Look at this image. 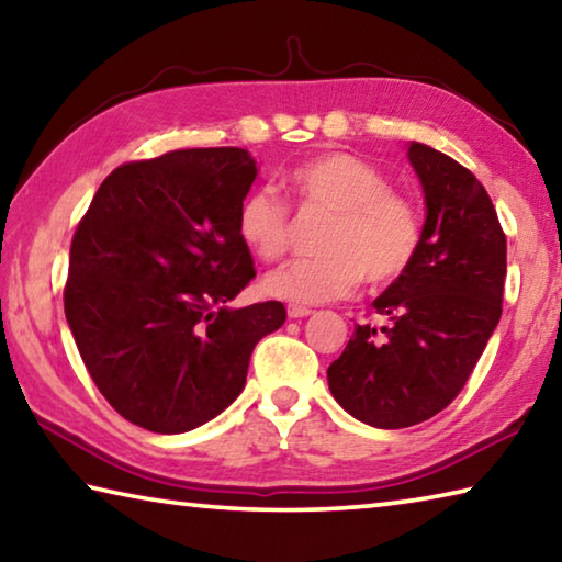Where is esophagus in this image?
I'll return each instance as SVG.
<instances>
[{
  "label": "esophagus",
  "instance_id": "34e87169",
  "mask_svg": "<svg viewBox=\"0 0 562 562\" xmlns=\"http://www.w3.org/2000/svg\"><path fill=\"white\" fill-rule=\"evenodd\" d=\"M288 315H290V319L310 317V315H312V310H310V307H304V304H290V307H288Z\"/></svg>",
  "mask_w": 562,
  "mask_h": 562
}]
</instances>
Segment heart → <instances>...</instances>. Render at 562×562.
<instances>
[{
	"label": "heart",
	"instance_id": "1",
	"mask_svg": "<svg viewBox=\"0 0 562 562\" xmlns=\"http://www.w3.org/2000/svg\"><path fill=\"white\" fill-rule=\"evenodd\" d=\"M290 186L304 207L331 213L319 258L294 260L265 278L272 297L319 304L347 297L361 280L382 288L412 268L424 240L418 207L392 190L376 166L345 150H327L290 170ZM237 233L265 262L292 245V213L278 190L258 188L237 207Z\"/></svg>",
	"mask_w": 562,
	"mask_h": 562
}]
</instances>
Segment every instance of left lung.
Masks as SVG:
<instances>
[{
	"instance_id": "obj_1",
	"label": "left lung",
	"mask_w": 562,
	"mask_h": 562,
	"mask_svg": "<svg viewBox=\"0 0 562 562\" xmlns=\"http://www.w3.org/2000/svg\"><path fill=\"white\" fill-rule=\"evenodd\" d=\"M408 160L426 195L422 250L374 300L386 325H357L327 369L331 396L376 429H406L443 412L503 312L506 233L486 188L426 144H412Z\"/></svg>"
}]
</instances>
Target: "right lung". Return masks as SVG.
Instances as JSON below:
<instances>
[{
    "label": "right lung",
    "mask_w": 562,
    "mask_h": 562,
    "mask_svg": "<svg viewBox=\"0 0 562 562\" xmlns=\"http://www.w3.org/2000/svg\"><path fill=\"white\" fill-rule=\"evenodd\" d=\"M245 148H183L111 170L71 237L64 312L103 398L140 429L183 434L243 392L282 302L227 310L255 278L237 207Z\"/></svg>",
    "instance_id": "obj_1"
}]
</instances>
